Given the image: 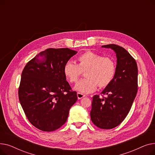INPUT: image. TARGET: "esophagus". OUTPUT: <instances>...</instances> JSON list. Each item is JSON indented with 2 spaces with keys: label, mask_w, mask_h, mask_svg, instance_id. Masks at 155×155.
I'll use <instances>...</instances> for the list:
<instances>
[{
  "label": "esophagus",
  "mask_w": 155,
  "mask_h": 155,
  "mask_svg": "<svg viewBox=\"0 0 155 155\" xmlns=\"http://www.w3.org/2000/svg\"><path fill=\"white\" fill-rule=\"evenodd\" d=\"M85 97V95L84 94H81L80 92L77 93V97H78V99H81L83 98V97Z\"/></svg>",
  "instance_id": "1"
}]
</instances>
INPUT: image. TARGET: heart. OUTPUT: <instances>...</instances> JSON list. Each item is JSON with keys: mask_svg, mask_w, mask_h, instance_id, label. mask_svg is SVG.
<instances>
[{"mask_svg": "<svg viewBox=\"0 0 155 155\" xmlns=\"http://www.w3.org/2000/svg\"><path fill=\"white\" fill-rule=\"evenodd\" d=\"M78 63L68 60L64 64L63 73L70 83L76 82L82 71L85 70V78L80 80L75 87L78 92L84 94L93 92L97 87L108 86L116 73V64L109 56L87 51L77 57Z\"/></svg>", "mask_w": 155, "mask_h": 155, "instance_id": "1", "label": "heart"}]
</instances>
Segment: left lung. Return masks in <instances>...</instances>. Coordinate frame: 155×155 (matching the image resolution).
<instances>
[{
  "instance_id": "left-lung-1",
  "label": "left lung",
  "mask_w": 155,
  "mask_h": 155,
  "mask_svg": "<svg viewBox=\"0 0 155 155\" xmlns=\"http://www.w3.org/2000/svg\"><path fill=\"white\" fill-rule=\"evenodd\" d=\"M102 47L116 52V73L112 82L101 92L102 97H93L91 117L97 127L110 129L124 120L131 108L137 92V66L124 48L114 44Z\"/></svg>"
}]
</instances>
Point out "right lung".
I'll return each instance as SVG.
<instances>
[{
	"mask_svg": "<svg viewBox=\"0 0 155 155\" xmlns=\"http://www.w3.org/2000/svg\"><path fill=\"white\" fill-rule=\"evenodd\" d=\"M77 53L68 48H48L22 70L19 99L28 120L39 130L50 132L61 127L77 101L63 73L64 64Z\"/></svg>",
	"mask_w": 155,
	"mask_h": 155,
	"instance_id": "1",
	"label": "right lung"
}]
</instances>
